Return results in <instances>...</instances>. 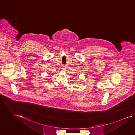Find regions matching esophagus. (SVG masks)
<instances>
[{"mask_svg":"<svg viewBox=\"0 0 135 135\" xmlns=\"http://www.w3.org/2000/svg\"><path fill=\"white\" fill-rule=\"evenodd\" d=\"M61 69L62 70H65V68L64 66V67H62V68H61Z\"/></svg>","mask_w":135,"mask_h":135,"instance_id":"1","label":"esophagus"}]
</instances>
